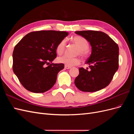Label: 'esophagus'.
Returning a JSON list of instances; mask_svg holds the SVG:
<instances>
[{"label": "esophagus", "instance_id": "esophagus-1", "mask_svg": "<svg viewBox=\"0 0 134 134\" xmlns=\"http://www.w3.org/2000/svg\"><path fill=\"white\" fill-rule=\"evenodd\" d=\"M71 67L69 66H68V65H65V68L66 69H69Z\"/></svg>", "mask_w": 134, "mask_h": 134}]
</instances>
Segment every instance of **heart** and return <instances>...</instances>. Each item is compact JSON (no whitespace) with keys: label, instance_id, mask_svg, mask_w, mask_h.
<instances>
[{"label":"heart","instance_id":"b5f03b06","mask_svg":"<svg viewBox=\"0 0 134 134\" xmlns=\"http://www.w3.org/2000/svg\"><path fill=\"white\" fill-rule=\"evenodd\" d=\"M71 41L78 46L79 50L78 54H79L83 58H86L88 56V49L89 48V42L87 40L80 36H75L71 38ZM65 40H63L61 41L56 46V51L59 55H62L64 52L65 48ZM57 62L59 63L63 64L65 65L72 66L77 65L80 63V60L79 58H70L66 56H63L57 59Z\"/></svg>","mask_w":134,"mask_h":134}]
</instances>
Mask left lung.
I'll return each mask as SVG.
<instances>
[{"mask_svg": "<svg viewBox=\"0 0 134 134\" xmlns=\"http://www.w3.org/2000/svg\"><path fill=\"white\" fill-rule=\"evenodd\" d=\"M90 43L91 55L86 62L90 69L79 68V74L74 81L76 87L83 92H94L106 87L119 69V48L106 34L97 31H75Z\"/></svg>", "mask_w": 134, "mask_h": 134, "instance_id": "8db88e82", "label": "left lung"}]
</instances>
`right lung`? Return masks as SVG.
<instances>
[{"label":"right lung","mask_w":134,"mask_h":134,"mask_svg":"<svg viewBox=\"0 0 134 134\" xmlns=\"http://www.w3.org/2000/svg\"><path fill=\"white\" fill-rule=\"evenodd\" d=\"M68 34L52 30L32 32L16 44L13 52V70L27 90L44 93L54 86L64 65H45L56 58V46Z\"/></svg>","instance_id":"add662e5"}]
</instances>
